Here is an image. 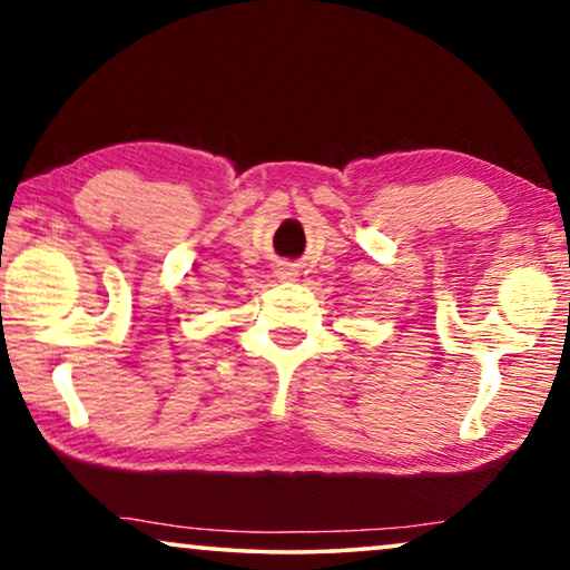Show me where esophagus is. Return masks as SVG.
Returning <instances> with one entry per match:
<instances>
[{
  "instance_id": "34e87169",
  "label": "esophagus",
  "mask_w": 570,
  "mask_h": 570,
  "mask_svg": "<svg viewBox=\"0 0 570 570\" xmlns=\"http://www.w3.org/2000/svg\"><path fill=\"white\" fill-rule=\"evenodd\" d=\"M277 277H279V279H293L295 272H293V269H279Z\"/></svg>"
}]
</instances>
